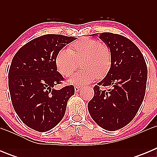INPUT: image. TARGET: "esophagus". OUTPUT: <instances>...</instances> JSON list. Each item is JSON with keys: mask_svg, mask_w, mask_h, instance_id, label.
Returning a JSON list of instances; mask_svg holds the SVG:
<instances>
[{"mask_svg": "<svg viewBox=\"0 0 157 157\" xmlns=\"http://www.w3.org/2000/svg\"><path fill=\"white\" fill-rule=\"evenodd\" d=\"M81 90V87L79 86H75V92H78V91Z\"/></svg>", "mask_w": 157, "mask_h": 157, "instance_id": "obj_1", "label": "esophagus"}]
</instances>
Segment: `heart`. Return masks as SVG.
<instances>
[{
	"instance_id": "obj_1",
	"label": "heart",
	"mask_w": 157,
	"mask_h": 157,
	"mask_svg": "<svg viewBox=\"0 0 157 157\" xmlns=\"http://www.w3.org/2000/svg\"><path fill=\"white\" fill-rule=\"evenodd\" d=\"M80 61L82 70L69 79L73 85L82 86L101 79L107 75L112 67V52L109 46L97 39L83 37L72 43L68 49L63 48L56 56L58 71L69 77L75 71Z\"/></svg>"
}]
</instances>
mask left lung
<instances>
[{
  "label": "left lung",
  "instance_id": "8db88e82",
  "mask_svg": "<svg viewBox=\"0 0 157 157\" xmlns=\"http://www.w3.org/2000/svg\"><path fill=\"white\" fill-rule=\"evenodd\" d=\"M99 37L110 48L112 67L94 87L88 110L98 125L114 131L127 126L137 114L145 97L148 70L143 55L130 39L109 32ZM101 86L109 89L104 91Z\"/></svg>",
  "mask_w": 157,
  "mask_h": 157
}]
</instances>
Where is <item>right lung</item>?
<instances>
[{
    "label": "right lung",
    "mask_w": 157,
    "mask_h": 157,
    "mask_svg": "<svg viewBox=\"0 0 157 157\" xmlns=\"http://www.w3.org/2000/svg\"><path fill=\"white\" fill-rule=\"evenodd\" d=\"M76 37L45 34L19 48L8 71V87L14 110L24 124L45 132L61 121L74 86L60 90L54 86L63 81L57 71L56 56Z\"/></svg>",
    "instance_id": "obj_1"
}]
</instances>
